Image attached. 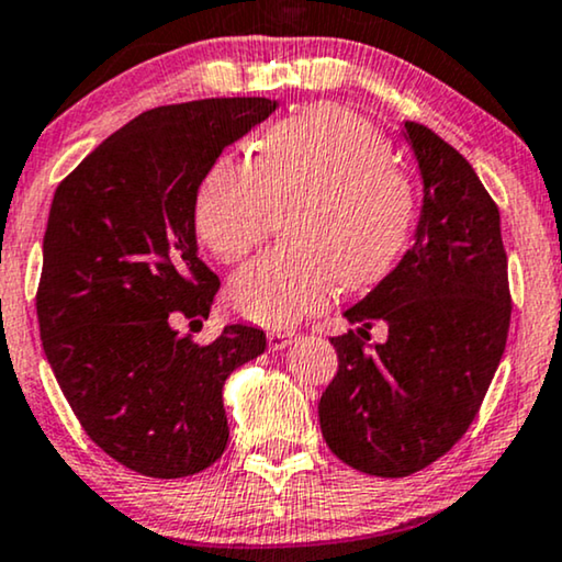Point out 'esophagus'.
Returning <instances> with one entry per match:
<instances>
[{
    "instance_id": "34e87169",
    "label": "esophagus",
    "mask_w": 562,
    "mask_h": 562,
    "mask_svg": "<svg viewBox=\"0 0 562 562\" xmlns=\"http://www.w3.org/2000/svg\"><path fill=\"white\" fill-rule=\"evenodd\" d=\"M269 350H285L288 345H293L297 339V331L293 329H272L267 334Z\"/></svg>"
}]
</instances>
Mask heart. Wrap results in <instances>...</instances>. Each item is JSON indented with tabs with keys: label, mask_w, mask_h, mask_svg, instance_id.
<instances>
[{
	"label": "heart",
	"mask_w": 562,
	"mask_h": 562,
	"mask_svg": "<svg viewBox=\"0 0 562 562\" xmlns=\"http://www.w3.org/2000/svg\"><path fill=\"white\" fill-rule=\"evenodd\" d=\"M288 207L290 244L248 261L231 282L238 314L265 326L316 314L339 285L379 282L407 244L415 191L368 119L322 103L269 126L254 160L212 162L196 191V233L220 261H238Z\"/></svg>",
	"instance_id": "heart-1"
}]
</instances>
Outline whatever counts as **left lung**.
Listing matches in <instances>:
<instances>
[{
	"label": "left lung",
	"instance_id": "8db88e82",
	"mask_svg": "<svg viewBox=\"0 0 562 562\" xmlns=\"http://www.w3.org/2000/svg\"><path fill=\"white\" fill-rule=\"evenodd\" d=\"M404 137L423 176L415 244L331 337L339 368L318 402L334 457L375 477H407L453 449L485 400L510 324L501 212L470 162L428 126ZM375 321L383 346L367 345Z\"/></svg>",
	"mask_w": 562,
	"mask_h": 562
}]
</instances>
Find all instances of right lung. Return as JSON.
<instances>
[{
  "instance_id": "obj_1",
  "label": "right lung",
  "mask_w": 562,
  "mask_h": 562,
  "mask_svg": "<svg viewBox=\"0 0 562 562\" xmlns=\"http://www.w3.org/2000/svg\"><path fill=\"white\" fill-rule=\"evenodd\" d=\"M277 109L207 98L139 113L56 187L35 311L69 407L95 446L145 477L207 470L228 446L223 383L267 334L202 326L220 280L196 257V191L220 153Z\"/></svg>"
}]
</instances>
